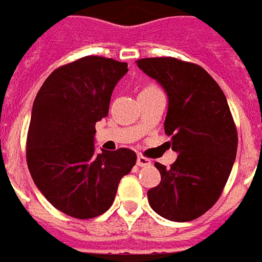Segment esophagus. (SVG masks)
Wrapping results in <instances>:
<instances>
[{
	"mask_svg": "<svg viewBox=\"0 0 262 262\" xmlns=\"http://www.w3.org/2000/svg\"><path fill=\"white\" fill-rule=\"evenodd\" d=\"M151 164V160L147 159V157H144V156H138L137 157V166H140V167H147V166H150Z\"/></svg>",
	"mask_w": 262,
	"mask_h": 262,
	"instance_id": "34e87169",
	"label": "esophagus"
}]
</instances>
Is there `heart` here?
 <instances>
[{
	"mask_svg": "<svg viewBox=\"0 0 262 262\" xmlns=\"http://www.w3.org/2000/svg\"><path fill=\"white\" fill-rule=\"evenodd\" d=\"M151 88H154V86H148V88H145V89H151ZM145 89H144V91H145Z\"/></svg>",
	"mask_w": 262,
	"mask_h": 262,
	"instance_id": "b5f03b06",
	"label": "heart"
}]
</instances>
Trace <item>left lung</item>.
<instances>
[{
    "instance_id": "left-lung-1",
    "label": "left lung",
    "mask_w": 262,
    "mask_h": 262,
    "mask_svg": "<svg viewBox=\"0 0 262 262\" xmlns=\"http://www.w3.org/2000/svg\"><path fill=\"white\" fill-rule=\"evenodd\" d=\"M137 66L156 79L168 96L164 121L177 160L148 190L160 216L189 222L208 212L224 192L236 157L238 133L222 89L199 64L174 57H145Z\"/></svg>"
}]
</instances>
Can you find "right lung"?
<instances>
[{
  "label": "right lung",
  "mask_w": 262,
  "mask_h": 262,
  "mask_svg": "<svg viewBox=\"0 0 262 262\" xmlns=\"http://www.w3.org/2000/svg\"><path fill=\"white\" fill-rule=\"evenodd\" d=\"M127 63L86 56L52 72L37 94L27 166L38 190L57 210L91 219L114 203L119 180L135 166L129 148L96 154L95 124L108 115L111 95Z\"/></svg>",
  "instance_id": "obj_1"
}]
</instances>
